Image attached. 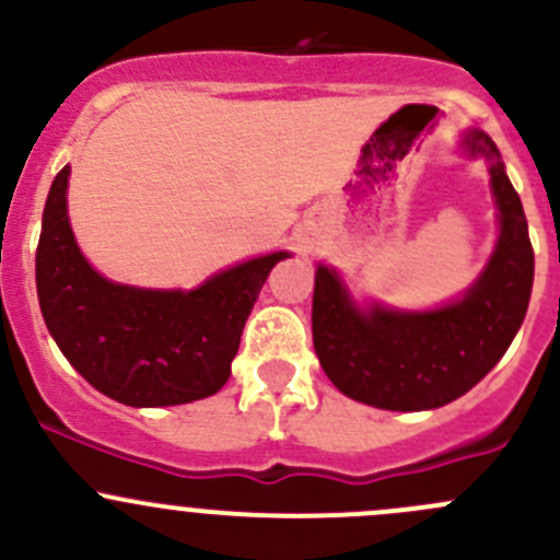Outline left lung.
<instances>
[{"label":"left lung","mask_w":560,"mask_h":560,"mask_svg":"<svg viewBox=\"0 0 560 560\" xmlns=\"http://www.w3.org/2000/svg\"><path fill=\"white\" fill-rule=\"evenodd\" d=\"M457 145L471 160L488 162L499 208L493 254L457 301L428 312H400L382 303L360 306L336 268L316 265V358L327 380L360 404L425 411L460 398L504 358L528 312L534 248L521 197L490 135L466 129Z\"/></svg>","instance_id":"obj_1"}]
</instances>
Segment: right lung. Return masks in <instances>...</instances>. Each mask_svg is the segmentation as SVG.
I'll return each mask as SVG.
<instances>
[{"instance_id": "right-lung-1", "label": "right lung", "mask_w": 560, "mask_h": 560, "mask_svg": "<svg viewBox=\"0 0 560 560\" xmlns=\"http://www.w3.org/2000/svg\"><path fill=\"white\" fill-rule=\"evenodd\" d=\"M67 178L70 165L50 184L35 257L39 312L61 354L94 389L138 409L219 393L270 268L290 252L219 270L195 290L116 284L75 244Z\"/></svg>"}]
</instances>
